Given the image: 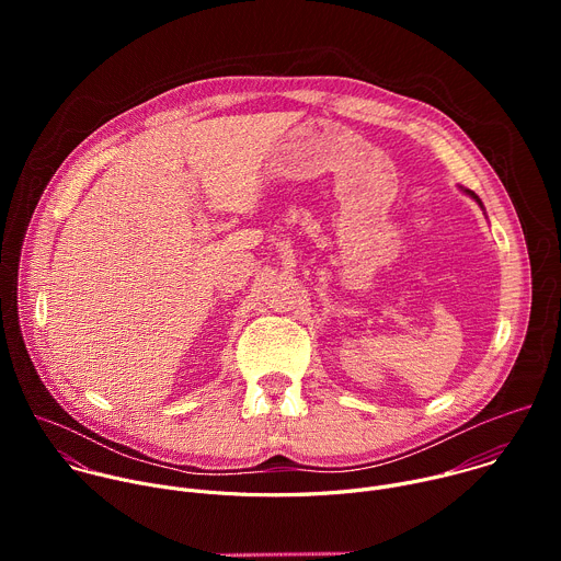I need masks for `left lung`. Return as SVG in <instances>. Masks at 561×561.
I'll return each instance as SVG.
<instances>
[{"label":"left lung","mask_w":561,"mask_h":561,"mask_svg":"<svg viewBox=\"0 0 561 561\" xmlns=\"http://www.w3.org/2000/svg\"><path fill=\"white\" fill-rule=\"evenodd\" d=\"M466 193H468V195H470V197H474V199H477V202H479V197H477V195H474V193H472V191H466ZM479 204H482V202H479Z\"/></svg>","instance_id":"1"}]
</instances>
